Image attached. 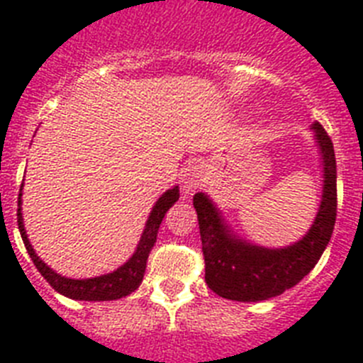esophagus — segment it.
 Masks as SVG:
<instances>
[{
    "label": "esophagus",
    "mask_w": 363,
    "mask_h": 363,
    "mask_svg": "<svg viewBox=\"0 0 363 363\" xmlns=\"http://www.w3.org/2000/svg\"><path fill=\"white\" fill-rule=\"evenodd\" d=\"M202 182H204V169L202 164H189L184 169V175H182V194L194 195L197 189H201Z\"/></svg>",
    "instance_id": "obj_1"
}]
</instances>
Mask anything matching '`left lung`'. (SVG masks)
<instances>
[{"label":"left lung","instance_id":"1","mask_svg":"<svg viewBox=\"0 0 363 363\" xmlns=\"http://www.w3.org/2000/svg\"><path fill=\"white\" fill-rule=\"evenodd\" d=\"M311 128L324 159V189L315 222L298 242L280 250L253 246L231 233L208 195L195 194L194 206L206 264L204 279L211 291L222 298L259 302L282 295L316 266L331 240L336 220L335 148L320 123Z\"/></svg>","mask_w":363,"mask_h":363}]
</instances>
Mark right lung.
Returning <instances> with one entry per match:
<instances>
[{
  "mask_svg": "<svg viewBox=\"0 0 363 363\" xmlns=\"http://www.w3.org/2000/svg\"><path fill=\"white\" fill-rule=\"evenodd\" d=\"M21 188H19V197H18V228L19 233H21L23 244L27 247L28 255H30L32 262L38 267V271L43 275V279L54 287L55 291L61 293V295L68 296V298L74 300H90V302H101V300H117L123 298V296L130 295L141 286L143 277H145L146 269V260H148V255L152 251L153 244L157 240V231L161 226L162 218H164L166 211L179 201V186L168 189L166 194H162V197L155 202L152 213H150L148 220H146L145 231L141 235V240L137 244L135 253L132 255V259L126 264H123L121 267H117L116 271L108 273V275H101L96 279H67V277L57 275L54 269L47 266L43 260L39 259L35 255L34 247L28 242L27 231L23 226V215H21Z\"/></svg>",
  "mask_w": 363,
  "mask_h": 363,
  "instance_id": "1",
  "label": "right lung"
}]
</instances>
